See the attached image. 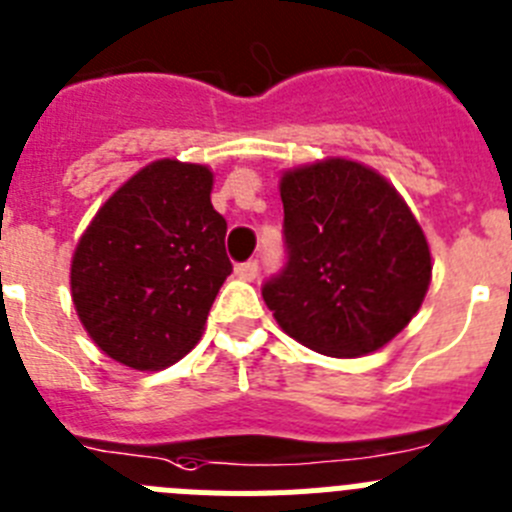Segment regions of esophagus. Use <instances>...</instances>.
<instances>
[{"instance_id":"34e87169","label":"esophagus","mask_w":512,"mask_h":512,"mask_svg":"<svg viewBox=\"0 0 512 512\" xmlns=\"http://www.w3.org/2000/svg\"><path fill=\"white\" fill-rule=\"evenodd\" d=\"M257 270H260L257 260H247V262H239L237 268H234V273H237V278H242V281H255Z\"/></svg>"}]
</instances>
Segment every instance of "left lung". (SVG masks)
<instances>
[{"label": "left lung", "mask_w": 512, "mask_h": 512, "mask_svg": "<svg viewBox=\"0 0 512 512\" xmlns=\"http://www.w3.org/2000/svg\"><path fill=\"white\" fill-rule=\"evenodd\" d=\"M286 265L262 286L281 330L306 348L358 358L410 324L430 286L428 239L379 172L322 159L283 172Z\"/></svg>", "instance_id": "1"}]
</instances>
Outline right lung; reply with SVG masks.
<instances>
[{
	"label": "right lung",
	"instance_id": "add662e5",
	"mask_svg": "<svg viewBox=\"0 0 512 512\" xmlns=\"http://www.w3.org/2000/svg\"><path fill=\"white\" fill-rule=\"evenodd\" d=\"M203 164H146L95 213L71 257V299L97 348L136 371L201 340L231 262Z\"/></svg>",
	"mask_w": 512,
	"mask_h": 512
}]
</instances>
